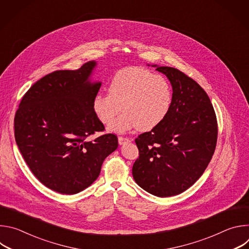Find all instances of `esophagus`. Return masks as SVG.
Masks as SVG:
<instances>
[{"mask_svg":"<svg viewBox=\"0 0 249 249\" xmlns=\"http://www.w3.org/2000/svg\"><path fill=\"white\" fill-rule=\"evenodd\" d=\"M132 140L129 138H124V137H118V143L119 145H124L126 143H129Z\"/></svg>","mask_w":249,"mask_h":249,"instance_id":"esophagus-1","label":"esophagus"}]
</instances>
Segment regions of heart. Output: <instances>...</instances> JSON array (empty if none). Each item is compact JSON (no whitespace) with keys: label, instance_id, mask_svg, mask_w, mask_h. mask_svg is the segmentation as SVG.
Returning a JSON list of instances; mask_svg holds the SVG:
<instances>
[{"label":"heart","instance_id":"heart-1","mask_svg":"<svg viewBox=\"0 0 249 249\" xmlns=\"http://www.w3.org/2000/svg\"><path fill=\"white\" fill-rule=\"evenodd\" d=\"M172 89L168 81L143 68H125L112 77L108 94L96 93L92 99V110L103 124H109L108 131L126 133L139 128L150 131L163 122L172 105Z\"/></svg>","mask_w":249,"mask_h":249}]
</instances>
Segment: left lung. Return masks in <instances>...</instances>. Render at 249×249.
<instances>
[{"instance_id":"8db88e82","label":"left lung","mask_w":249,"mask_h":249,"mask_svg":"<svg viewBox=\"0 0 249 249\" xmlns=\"http://www.w3.org/2000/svg\"><path fill=\"white\" fill-rule=\"evenodd\" d=\"M152 66L169 80L172 105L161 124L135 140L139 159L132 174L147 192L169 197L200 178L216 149L218 124L208 94L193 79L175 68Z\"/></svg>"}]
</instances>
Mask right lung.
<instances>
[{"label": "right lung", "instance_id": "obj_1", "mask_svg": "<svg viewBox=\"0 0 249 249\" xmlns=\"http://www.w3.org/2000/svg\"><path fill=\"white\" fill-rule=\"evenodd\" d=\"M95 67L89 61L43 77L23 95L15 116L16 142L25 162L42 184L61 194L91 185L118 147L113 134L88 140L104 130L92 110L101 86L90 81Z\"/></svg>", "mask_w": 249, "mask_h": 249}]
</instances>
